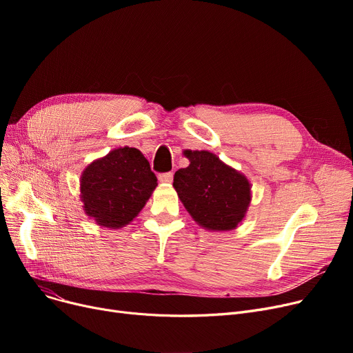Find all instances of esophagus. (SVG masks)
Returning a JSON list of instances; mask_svg holds the SVG:
<instances>
[{
  "mask_svg": "<svg viewBox=\"0 0 353 353\" xmlns=\"http://www.w3.org/2000/svg\"><path fill=\"white\" fill-rule=\"evenodd\" d=\"M159 180H160L161 183H172V181H173V173H172V172H169V173H161V174L159 176Z\"/></svg>",
  "mask_w": 353,
  "mask_h": 353,
  "instance_id": "obj_1",
  "label": "esophagus"
}]
</instances>
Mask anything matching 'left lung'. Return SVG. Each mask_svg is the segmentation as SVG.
Listing matches in <instances>:
<instances>
[{"mask_svg":"<svg viewBox=\"0 0 353 353\" xmlns=\"http://www.w3.org/2000/svg\"><path fill=\"white\" fill-rule=\"evenodd\" d=\"M190 164L174 173L173 188L203 229L228 232L246 217L252 201L249 179L206 150H184Z\"/></svg>","mask_w":353,"mask_h":353,"instance_id":"obj_1","label":"left lung"}]
</instances>
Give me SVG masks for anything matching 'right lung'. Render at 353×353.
Returning a JSON list of instances; mask_svg holds the SVG:
<instances>
[{
  "instance_id": "1",
  "label": "right lung",
  "mask_w": 353,
  "mask_h": 353,
  "mask_svg": "<svg viewBox=\"0 0 353 353\" xmlns=\"http://www.w3.org/2000/svg\"><path fill=\"white\" fill-rule=\"evenodd\" d=\"M157 188V177L143 153L119 147L91 161L81 173L80 199L88 219L121 229L141 212Z\"/></svg>"
}]
</instances>
